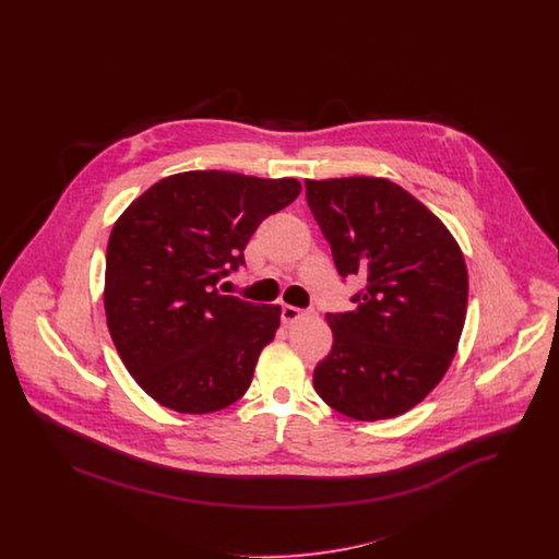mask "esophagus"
Wrapping results in <instances>:
<instances>
[{
    "mask_svg": "<svg viewBox=\"0 0 559 559\" xmlns=\"http://www.w3.org/2000/svg\"><path fill=\"white\" fill-rule=\"evenodd\" d=\"M312 310H299V308H295V306H283V310H281V319L285 324H292L295 320L304 319V317H308Z\"/></svg>",
    "mask_w": 559,
    "mask_h": 559,
    "instance_id": "1",
    "label": "esophagus"
}]
</instances>
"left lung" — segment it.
Returning a JSON list of instances; mask_svg holds the SVG:
<instances>
[{"instance_id": "left-lung-1", "label": "left lung", "mask_w": 559, "mask_h": 559, "mask_svg": "<svg viewBox=\"0 0 559 559\" xmlns=\"http://www.w3.org/2000/svg\"><path fill=\"white\" fill-rule=\"evenodd\" d=\"M340 276H362L349 312L326 314L331 354L314 388L356 421L411 411L451 367L467 314V267L449 228L385 178L306 180Z\"/></svg>"}]
</instances>
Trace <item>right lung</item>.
<instances>
[{"label":"right lung","mask_w":559,"mask_h":559,"mask_svg":"<svg viewBox=\"0 0 559 559\" xmlns=\"http://www.w3.org/2000/svg\"><path fill=\"white\" fill-rule=\"evenodd\" d=\"M301 192L295 178L185 171L140 194L107 247L105 312L112 344L135 383L178 413H215L247 392L281 306L217 292L245 264L267 215Z\"/></svg>","instance_id":"1"}]
</instances>
